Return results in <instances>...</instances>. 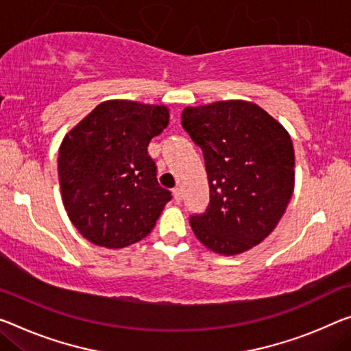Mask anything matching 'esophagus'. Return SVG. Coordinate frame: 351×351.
<instances>
[{
	"label": "esophagus",
	"mask_w": 351,
	"mask_h": 351,
	"mask_svg": "<svg viewBox=\"0 0 351 351\" xmlns=\"http://www.w3.org/2000/svg\"><path fill=\"white\" fill-rule=\"evenodd\" d=\"M172 196H174V201L177 204H180L182 202V191H180V188H174V190H172Z\"/></svg>",
	"instance_id": "1"
}]
</instances>
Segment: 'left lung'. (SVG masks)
<instances>
[{
  "label": "left lung",
  "mask_w": 351,
  "mask_h": 351,
  "mask_svg": "<svg viewBox=\"0 0 351 351\" xmlns=\"http://www.w3.org/2000/svg\"><path fill=\"white\" fill-rule=\"evenodd\" d=\"M182 127L199 145L210 201L190 224L199 241L235 256L261 243L276 228L295 183L292 139L261 106L217 101L182 112Z\"/></svg>",
  "instance_id": "left-lung-1"
}]
</instances>
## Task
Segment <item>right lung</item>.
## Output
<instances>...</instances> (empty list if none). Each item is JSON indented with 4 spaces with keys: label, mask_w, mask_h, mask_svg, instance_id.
<instances>
[{
    "label": "right lung",
    "mask_w": 351,
    "mask_h": 351,
    "mask_svg": "<svg viewBox=\"0 0 351 351\" xmlns=\"http://www.w3.org/2000/svg\"><path fill=\"white\" fill-rule=\"evenodd\" d=\"M168 123L166 106L110 100L64 138L58 157L62 202L90 243L117 250L154 229L172 196L160 186L147 145Z\"/></svg>",
    "instance_id": "1"
}]
</instances>
